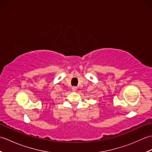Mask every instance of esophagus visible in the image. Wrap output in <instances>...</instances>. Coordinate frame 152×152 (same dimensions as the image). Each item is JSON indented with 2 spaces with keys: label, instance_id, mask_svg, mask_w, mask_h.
Segmentation results:
<instances>
[{
  "label": "esophagus",
  "instance_id": "esophagus-1",
  "mask_svg": "<svg viewBox=\"0 0 152 152\" xmlns=\"http://www.w3.org/2000/svg\"><path fill=\"white\" fill-rule=\"evenodd\" d=\"M72 91H76V90H77V87H75V86H74V87H72Z\"/></svg>",
  "mask_w": 152,
  "mask_h": 152
}]
</instances>
